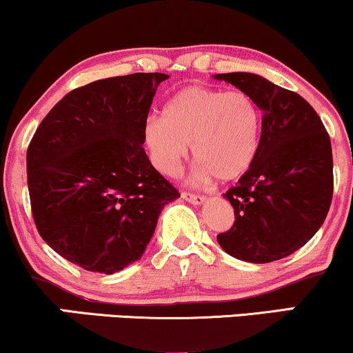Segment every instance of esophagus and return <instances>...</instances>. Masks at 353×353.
Listing matches in <instances>:
<instances>
[{
  "label": "esophagus",
  "instance_id": "obj_1",
  "mask_svg": "<svg viewBox=\"0 0 353 353\" xmlns=\"http://www.w3.org/2000/svg\"><path fill=\"white\" fill-rule=\"evenodd\" d=\"M181 197L184 201L190 202V204H196V205L204 204V201H205V197L201 196V194H192V192H188V190H184V192L181 194Z\"/></svg>",
  "mask_w": 353,
  "mask_h": 353
}]
</instances>
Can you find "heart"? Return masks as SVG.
<instances>
[{"instance_id":"heart-1","label":"heart","mask_w":353,"mask_h":353,"mask_svg":"<svg viewBox=\"0 0 353 353\" xmlns=\"http://www.w3.org/2000/svg\"><path fill=\"white\" fill-rule=\"evenodd\" d=\"M262 117L244 91L208 86L182 88L144 125V141L157 171L177 176L192 144L201 179H241L252 168L261 145Z\"/></svg>"}]
</instances>
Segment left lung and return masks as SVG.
<instances>
[{"instance_id":"1","label":"left lung","mask_w":353,"mask_h":353,"mask_svg":"<svg viewBox=\"0 0 353 353\" xmlns=\"http://www.w3.org/2000/svg\"><path fill=\"white\" fill-rule=\"evenodd\" d=\"M214 78L247 92L262 111L261 145L252 168L224 194L234 225L217 236L222 249L252 264L287 257L314 237L334 194L329 132L297 92L252 72Z\"/></svg>"}]
</instances>
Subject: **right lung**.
<instances>
[{"label":"right lung","mask_w":353,"mask_h":353,"mask_svg":"<svg viewBox=\"0 0 353 353\" xmlns=\"http://www.w3.org/2000/svg\"><path fill=\"white\" fill-rule=\"evenodd\" d=\"M163 72H134L72 89L28 145L36 229L89 272L114 274L144 254L168 202L181 196L145 154L144 125Z\"/></svg>","instance_id":"right-lung-1"}]
</instances>
